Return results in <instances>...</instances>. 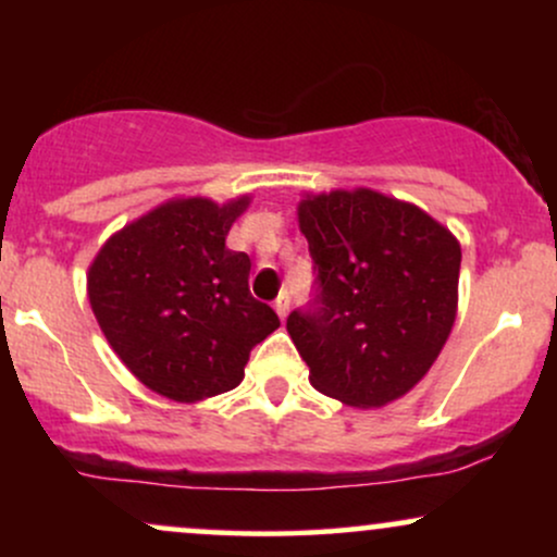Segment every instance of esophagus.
Returning a JSON list of instances; mask_svg holds the SVG:
<instances>
[{"label": "esophagus", "instance_id": "esophagus-1", "mask_svg": "<svg viewBox=\"0 0 557 557\" xmlns=\"http://www.w3.org/2000/svg\"><path fill=\"white\" fill-rule=\"evenodd\" d=\"M274 311H277V317L283 319V322H285V319H287V311H290V298H287V296H280L277 300H274Z\"/></svg>", "mask_w": 557, "mask_h": 557}]
</instances>
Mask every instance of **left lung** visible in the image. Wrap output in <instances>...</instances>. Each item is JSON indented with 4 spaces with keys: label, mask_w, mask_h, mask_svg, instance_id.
Returning <instances> with one entry per match:
<instances>
[{
    "label": "left lung",
    "mask_w": 557,
    "mask_h": 557,
    "mask_svg": "<svg viewBox=\"0 0 557 557\" xmlns=\"http://www.w3.org/2000/svg\"><path fill=\"white\" fill-rule=\"evenodd\" d=\"M298 227L319 296L287 332L311 385L354 408L411 393L456 324L461 243L417 203L372 188L304 194Z\"/></svg>",
    "instance_id": "obj_1"
}]
</instances>
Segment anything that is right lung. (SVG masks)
<instances>
[{
    "label": "right lung",
    "instance_id": "right-lung-1",
    "mask_svg": "<svg viewBox=\"0 0 557 557\" xmlns=\"http://www.w3.org/2000/svg\"><path fill=\"white\" fill-rule=\"evenodd\" d=\"M251 196H181L110 235L86 274L96 322L140 385L198 403L243 382L257 343L280 327L248 293L251 259L225 238Z\"/></svg>",
    "mask_w": 557,
    "mask_h": 557
}]
</instances>
